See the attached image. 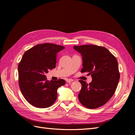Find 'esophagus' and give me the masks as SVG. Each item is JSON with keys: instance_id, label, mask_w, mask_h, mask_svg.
<instances>
[{"instance_id": "1", "label": "esophagus", "mask_w": 135, "mask_h": 135, "mask_svg": "<svg viewBox=\"0 0 135 135\" xmlns=\"http://www.w3.org/2000/svg\"><path fill=\"white\" fill-rule=\"evenodd\" d=\"M66 81L67 83H70V82H72V81H74V80H73V79H67Z\"/></svg>"}]
</instances>
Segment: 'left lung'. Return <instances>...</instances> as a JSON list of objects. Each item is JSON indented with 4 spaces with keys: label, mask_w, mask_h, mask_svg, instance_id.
Wrapping results in <instances>:
<instances>
[{
    "label": "left lung",
    "mask_w": 135,
    "mask_h": 135,
    "mask_svg": "<svg viewBox=\"0 0 135 135\" xmlns=\"http://www.w3.org/2000/svg\"><path fill=\"white\" fill-rule=\"evenodd\" d=\"M82 56L81 72L91 75L92 80L81 84L78 95L80 103L88 109H95L105 104L115 92L120 78L118 61L107 48L96 45L73 47Z\"/></svg>",
    "instance_id": "left-lung-1"
}]
</instances>
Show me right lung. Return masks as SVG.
I'll return each mask as SVG.
<instances>
[{"label": "right lung", "mask_w": 135, "mask_h": 135, "mask_svg": "<svg viewBox=\"0 0 135 135\" xmlns=\"http://www.w3.org/2000/svg\"><path fill=\"white\" fill-rule=\"evenodd\" d=\"M64 48L47 43L36 45L24 53L18 66L19 86L25 99L34 107H51L57 97V89L65 84L62 79L49 81L45 75L55 68L57 54Z\"/></svg>", "instance_id": "right-lung-1"}]
</instances>
